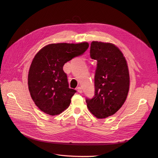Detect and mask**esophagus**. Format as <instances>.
<instances>
[{
  "mask_svg": "<svg viewBox=\"0 0 158 158\" xmlns=\"http://www.w3.org/2000/svg\"><path fill=\"white\" fill-rule=\"evenodd\" d=\"M77 91H78V92L80 93V94L82 93V88H81V87H78L77 88Z\"/></svg>",
  "mask_w": 158,
  "mask_h": 158,
  "instance_id": "esophagus-1",
  "label": "esophagus"
}]
</instances>
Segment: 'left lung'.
I'll return each mask as SVG.
<instances>
[{
    "instance_id": "obj_1",
    "label": "left lung",
    "mask_w": 158,
    "mask_h": 158,
    "mask_svg": "<svg viewBox=\"0 0 158 158\" xmlns=\"http://www.w3.org/2000/svg\"><path fill=\"white\" fill-rule=\"evenodd\" d=\"M90 56L98 62L95 95L85 102L95 117L107 118L118 111L127 99L130 86L127 62L120 49L110 43L92 41Z\"/></svg>"
}]
</instances>
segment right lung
Segmentation results:
<instances>
[{
  "label": "right lung",
  "mask_w": 158,
  "mask_h": 158,
  "mask_svg": "<svg viewBox=\"0 0 158 158\" xmlns=\"http://www.w3.org/2000/svg\"><path fill=\"white\" fill-rule=\"evenodd\" d=\"M89 44H49L38 51L28 73L30 95L41 111L54 116L67 109L76 90L69 88L63 66L74 57L82 55Z\"/></svg>",
  "instance_id": "obj_1"
}]
</instances>
